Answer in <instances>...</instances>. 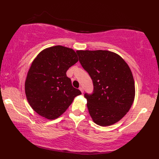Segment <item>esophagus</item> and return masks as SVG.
<instances>
[{"instance_id":"obj_1","label":"esophagus","mask_w":159,"mask_h":159,"mask_svg":"<svg viewBox=\"0 0 159 159\" xmlns=\"http://www.w3.org/2000/svg\"><path fill=\"white\" fill-rule=\"evenodd\" d=\"M80 90H81V92H82V93H84V89H83V87H82V86L80 87Z\"/></svg>"}]
</instances>
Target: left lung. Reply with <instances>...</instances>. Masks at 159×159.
Returning <instances> with one entry per match:
<instances>
[{
	"mask_svg": "<svg viewBox=\"0 0 159 159\" xmlns=\"http://www.w3.org/2000/svg\"><path fill=\"white\" fill-rule=\"evenodd\" d=\"M79 61L89 74L93 93L84 94L90 115L99 125L115 124L125 115L134 102V78L127 63L108 51H77Z\"/></svg>",
	"mask_w": 159,
	"mask_h": 159,
	"instance_id": "obj_1",
	"label": "left lung"
}]
</instances>
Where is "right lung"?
<instances>
[{"label": "right lung", "mask_w": 159, "mask_h": 159, "mask_svg": "<svg viewBox=\"0 0 159 159\" xmlns=\"http://www.w3.org/2000/svg\"><path fill=\"white\" fill-rule=\"evenodd\" d=\"M77 61L72 48L60 45L46 48L35 58L25 87L27 101L38 115L48 119L59 117L82 94L66 76L67 70Z\"/></svg>", "instance_id": "1"}]
</instances>
